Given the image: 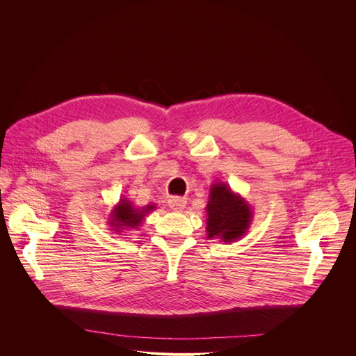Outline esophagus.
Segmentation results:
<instances>
[{"instance_id":"obj_1","label":"esophagus","mask_w":356,"mask_h":356,"mask_svg":"<svg viewBox=\"0 0 356 356\" xmlns=\"http://www.w3.org/2000/svg\"><path fill=\"white\" fill-rule=\"evenodd\" d=\"M186 203H188V200L179 196L168 199V207H170V209L175 212H181L186 208Z\"/></svg>"}]
</instances>
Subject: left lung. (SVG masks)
<instances>
[{"label":"left lung","instance_id":"1","mask_svg":"<svg viewBox=\"0 0 356 356\" xmlns=\"http://www.w3.org/2000/svg\"><path fill=\"white\" fill-rule=\"evenodd\" d=\"M204 209L208 239H219L225 244L244 236L254 218L251 204L225 181H215L211 186L209 200Z\"/></svg>","mask_w":356,"mask_h":356}]
</instances>
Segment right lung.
Returning a JSON list of instances; mask_svg holds the SVG:
<instances>
[{
  "mask_svg": "<svg viewBox=\"0 0 356 356\" xmlns=\"http://www.w3.org/2000/svg\"><path fill=\"white\" fill-rule=\"evenodd\" d=\"M154 209V203L145 204V207H136L128 197H121L109 213V229L117 234H121L124 231H137L141 227L145 216Z\"/></svg>",
  "mask_w": 356,
  "mask_h": 356,
  "instance_id": "right-lung-1",
  "label": "right lung"
}]
</instances>
